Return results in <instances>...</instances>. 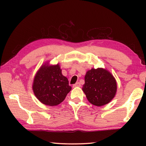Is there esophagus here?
Returning <instances> with one entry per match:
<instances>
[{"instance_id": "esophagus-1", "label": "esophagus", "mask_w": 146, "mask_h": 146, "mask_svg": "<svg viewBox=\"0 0 146 146\" xmlns=\"http://www.w3.org/2000/svg\"><path fill=\"white\" fill-rule=\"evenodd\" d=\"M80 84L79 82H76L75 84L73 85V88H76V87H80Z\"/></svg>"}]
</instances>
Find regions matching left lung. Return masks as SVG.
Instances as JSON below:
<instances>
[{
	"label": "left lung",
	"instance_id": "1",
	"mask_svg": "<svg viewBox=\"0 0 146 146\" xmlns=\"http://www.w3.org/2000/svg\"><path fill=\"white\" fill-rule=\"evenodd\" d=\"M82 90L91 104L102 106L114 98L117 82L111 74L104 69H91L86 74Z\"/></svg>",
	"mask_w": 146,
	"mask_h": 146
}]
</instances>
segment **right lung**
<instances>
[{"instance_id":"add662e5","label":"right lung","mask_w":146,"mask_h":146,"mask_svg":"<svg viewBox=\"0 0 146 146\" xmlns=\"http://www.w3.org/2000/svg\"><path fill=\"white\" fill-rule=\"evenodd\" d=\"M71 90L68 78L62 74L58 64L42 66L35 76L33 84L35 95L45 105L59 104Z\"/></svg>"}]
</instances>
